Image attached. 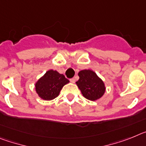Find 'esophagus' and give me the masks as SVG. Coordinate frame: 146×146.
Listing matches in <instances>:
<instances>
[{"label": "esophagus", "instance_id": "obj_1", "mask_svg": "<svg viewBox=\"0 0 146 146\" xmlns=\"http://www.w3.org/2000/svg\"><path fill=\"white\" fill-rule=\"evenodd\" d=\"M70 82H71V83H75V82H76V79H75L74 78H70Z\"/></svg>", "mask_w": 146, "mask_h": 146}]
</instances>
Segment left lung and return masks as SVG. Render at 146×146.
Returning <instances> with one entry per match:
<instances>
[{
    "label": "left lung",
    "instance_id": "obj_1",
    "mask_svg": "<svg viewBox=\"0 0 146 146\" xmlns=\"http://www.w3.org/2000/svg\"><path fill=\"white\" fill-rule=\"evenodd\" d=\"M78 75L79 79L76 84L84 97L94 101L104 95L106 91L104 82L93 70H82Z\"/></svg>",
    "mask_w": 146,
    "mask_h": 146
}]
</instances>
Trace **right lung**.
Segmentation results:
<instances>
[{
    "label": "right lung",
    "mask_w": 146,
    "mask_h": 146,
    "mask_svg": "<svg viewBox=\"0 0 146 146\" xmlns=\"http://www.w3.org/2000/svg\"><path fill=\"white\" fill-rule=\"evenodd\" d=\"M69 80L56 70H49L35 83V90L38 96L45 100L50 101L59 95L61 90Z\"/></svg>",
    "instance_id": "1"
}]
</instances>
